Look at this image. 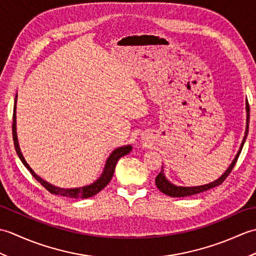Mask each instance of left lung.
<instances>
[{
	"instance_id": "left-lung-1",
	"label": "left lung",
	"mask_w": 256,
	"mask_h": 256,
	"mask_svg": "<svg viewBox=\"0 0 256 256\" xmlns=\"http://www.w3.org/2000/svg\"><path fill=\"white\" fill-rule=\"evenodd\" d=\"M246 111H248V118H246V136H244V138H243V142H242V145H241V148H240V150H238V153L236 154V158H234V160L232 162V164L230 165V167L228 168V170L219 179H216V182H211V184H204V186H199V187H177V186H175V184H170V182L167 180V179L165 178L164 172H162V170L158 174V175H157V177L155 179V182H156L157 188H158L162 194L170 196V197H188V196H192V194H200V192H206V190H209L211 188H214V187L219 186V184H221L222 182H224L226 179V177L230 175V172H232L233 167L236 166V160L238 158V156H240V153H241V150L243 148L244 142H246V134L248 133V121H250V106H248V102H246Z\"/></svg>"
}]
</instances>
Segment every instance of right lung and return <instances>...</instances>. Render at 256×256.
<instances>
[{
	"label": "right lung",
	"instance_id": "right-lung-1",
	"mask_svg": "<svg viewBox=\"0 0 256 256\" xmlns=\"http://www.w3.org/2000/svg\"><path fill=\"white\" fill-rule=\"evenodd\" d=\"M15 118H16V98H15V104H14V110H13V123H12V133H13V140H14V146H15V150L18 153L20 160L23 162L24 166L30 170L32 174V176L34 177L38 182H40L42 187H45L48 192L54 194H59V196H64V197H69V198H74V199H84V198H89L92 197V196L96 194L99 192L104 188L106 184L110 182V180L113 177L114 170H116V162L118 160L121 158L122 156H125L128 154L132 150V148L130 145L124 146V148H116V150H113V153L108 157L106 160V165L104 168V172H103L102 176L98 179V180L90 184V186H86L82 188H74V189H64V188H58L52 186V184H48L47 182L42 180L40 177H38L36 174L32 172V168L27 164L26 160H24L23 155H22L20 150V146L18 143V136H16V122H15Z\"/></svg>",
	"mask_w": 256,
	"mask_h": 256
}]
</instances>
